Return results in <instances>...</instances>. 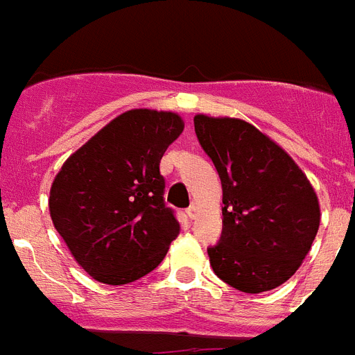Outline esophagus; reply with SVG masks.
I'll return each instance as SVG.
<instances>
[{"mask_svg":"<svg viewBox=\"0 0 355 355\" xmlns=\"http://www.w3.org/2000/svg\"><path fill=\"white\" fill-rule=\"evenodd\" d=\"M186 214H187V218H191V220H195L196 216H198V207H196L195 204L191 205V207H187V211H186Z\"/></svg>","mask_w":355,"mask_h":355,"instance_id":"obj_1","label":"esophagus"}]
</instances>
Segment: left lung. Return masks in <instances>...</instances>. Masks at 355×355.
Segmentation results:
<instances>
[{"label": "left lung", "instance_id": "1", "mask_svg": "<svg viewBox=\"0 0 355 355\" xmlns=\"http://www.w3.org/2000/svg\"><path fill=\"white\" fill-rule=\"evenodd\" d=\"M195 132L222 180V238L207 249L214 274L247 294L279 287L300 269L320 229L311 180L243 119L196 113Z\"/></svg>", "mask_w": 355, "mask_h": 355}]
</instances>
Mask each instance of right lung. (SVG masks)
Returning a JSON list of instances; mask_svg holds the SVG:
<instances>
[{"label":"right lung","instance_id":"obj_1","mask_svg":"<svg viewBox=\"0 0 355 355\" xmlns=\"http://www.w3.org/2000/svg\"><path fill=\"white\" fill-rule=\"evenodd\" d=\"M182 132L178 113L128 110L73 151L53 178V227L101 284L126 285L151 272L180 233L164 205L159 166Z\"/></svg>","mask_w":355,"mask_h":355}]
</instances>
